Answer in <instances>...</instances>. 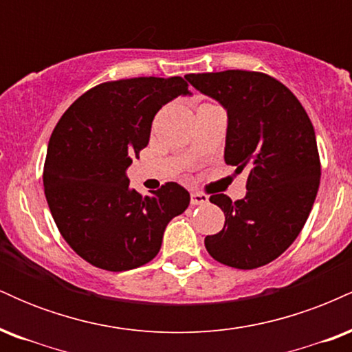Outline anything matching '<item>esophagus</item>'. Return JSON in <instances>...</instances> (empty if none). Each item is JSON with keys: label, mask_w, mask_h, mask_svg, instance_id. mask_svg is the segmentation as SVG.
<instances>
[{"label": "esophagus", "mask_w": 352, "mask_h": 352, "mask_svg": "<svg viewBox=\"0 0 352 352\" xmlns=\"http://www.w3.org/2000/svg\"><path fill=\"white\" fill-rule=\"evenodd\" d=\"M190 204L192 205H205L208 204V195L201 192H192L190 193Z\"/></svg>", "instance_id": "obj_1"}]
</instances>
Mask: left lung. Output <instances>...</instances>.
Returning <instances> with one entry per match:
<instances>
[{
	"mask_svg": "<svg viewBox=\"0 0 352 352\" xmlns=\"http://www.w3.org/2000/svg\"><path fill=\"white\" fill-rule=\"evenodd\" d=\"M228 112L225 162L246 170V197L215 193L225 225L205 236L218 263L254 270L272 263L296 240L319 188L321 160L305 107L280 80L258 71L185 76Z\"/></svg>",
	"mask_w": 352,
	"mask_h": 352,
	"instance_id": "8db88e82",
	"label": "left lung"
}]
</instances>
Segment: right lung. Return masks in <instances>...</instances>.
<instances>
[{
	"instance_id": "1",
	"label": "right lung",
	"mask_w": 352,
	"mask_h": 352,
	"mask_svg": "<svg viewBox=\"0 0 352 352\" xmlns=\"http://www.w3.org/2000/svg\"><path fill=\"white\" fill-rule=\"evenodd\" d=\"M187 80H107L71 104L52 131L43 182L56 227L87 263L127 272L153 260L164 230L190 204V193L167 182L152 195L129 188L125 168L147 147L159 109Z\"/></svg>"
}]
</instances>
